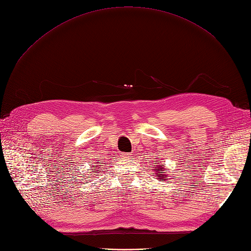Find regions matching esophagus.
I'll use <instances>...</instances> for the list:
<instances>
[{"mask_svg":"<svg viewBox=\"0 0 251 251\" xmlns=\"http://www.w3.org/2000/svg\"><path fill=\"white\" fill-rule=\"evenodd\" d=\"M120 157H123V158H128V157H131V156H130V154H127V153H121V154H120Z\"/></svg>","mask_w":251,"mask_h":251,"instance_id":"1","label":"esophagus"}]
</instances>
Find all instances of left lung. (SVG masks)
Masks as SVG:
<instances>
[{
	"label": "left lung",
	"instance_id": "1",
	"mask_svg": "<svg viewBox=\"0 0 251 251\" xmlns=\"http://www.w3.org/2000/svg\"><path fill=\"white\" fill-rule=\"evenodd\" d=\"M161 167L162 169H160V168ZM155 168H157V170H156V172H162V173H164L163 172V165H160V166H158V165H155ZM158 175H159V179H161V180H164V178L166 177V175H163V174H160V173H158Z\"/></svg>",
	"mask_w": 251,
	"mask_h": 251
}]
</instances>
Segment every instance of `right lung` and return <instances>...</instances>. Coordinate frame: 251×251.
<instances>
[{"label":"right lung","mask_w":251,"mask_h":251,"mask_svg":"<svg viewBox=\"0 0 251 251\" xmlns=\"http://www.w3.org/2000/svg\"><path fill=\"white\" fill-rule=\"evenodd\" d=\"M94 169H95V166H94Z\"/></svg>","instance_id":"obj_1"}]
</instances>
